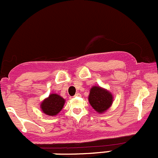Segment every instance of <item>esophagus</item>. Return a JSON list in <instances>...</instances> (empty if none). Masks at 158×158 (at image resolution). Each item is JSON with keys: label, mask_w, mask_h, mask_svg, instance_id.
I'll return each mask as SVG.
<instances>
[{"label": "esophagus", "mask_w": 158, "mask_h": 158, "mask_svg": "<svg viewBox=\"0 0 158 158\" xmlns=\"http://www.w3.org/2000/svg\"><path fill=\"white\" fill-rule=\"evenodd\" d=\"M79 96H80V94H79V93H76V95H75V97H79Z\"/></svg>", "instance_id": "1"}]
</instances>
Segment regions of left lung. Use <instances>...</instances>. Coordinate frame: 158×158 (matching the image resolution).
I'll list each match as a JSON object with an SVG mask.
<instances>
[{
  "mask_svg": "<svg viewBox=\"0 0 158 158\" xmlns=\"http://www.w3.org/2000/svg\"><path fill=\"white\" fill-rule=\"evenodd\" d=\"M112 95L106 89L99 86H94L90 89L89 102L97 112H104L112 104Z\"/></svg>",
  "mask_w": 158,
  "mask_h": 158,
  "instance_id": "1",
  "label": "left lung"
}]
</instances>
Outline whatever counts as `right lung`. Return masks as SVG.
I'll list each match as a JSON object with an SVG mask.
<instances>
[{
    "mask_svg": "<svg viewBox=\"0 0 158 158\" xmlns=\"http://www.w3.org/2000/svg\"><path fill=\"white\" fill-rule=\"evenodd\" d=\"M64 104V100L57 94H51L48 98L44 100L41 104L43 112L48 115L54 116L61 111Z\"/></svg>",
    "mask_w": 158,
    "mask_h": 158,
    "instance_id": "add662e5",
    "label": "right lung"
}]
</instances>
